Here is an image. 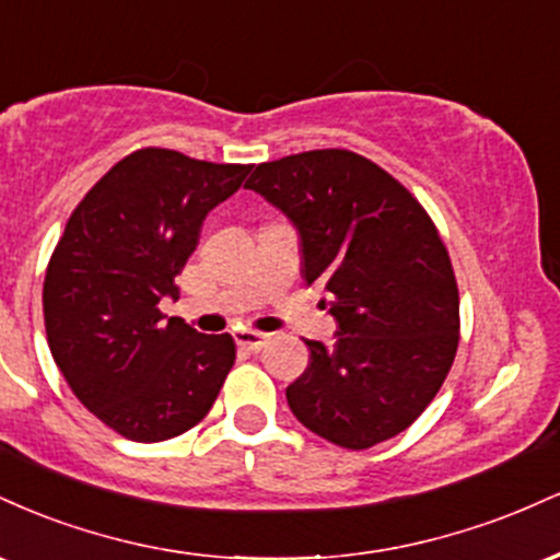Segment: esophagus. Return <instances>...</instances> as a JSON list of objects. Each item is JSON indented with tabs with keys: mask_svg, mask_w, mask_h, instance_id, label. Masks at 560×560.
<instances>
[{
	"mask_svg": "<svg viewBox=\"0 0 560 560\" xmlns=\"http://www.w3.org/2000/svg\"><path fill=\"white\" fill-rule=\"evenodd\" d=\"M234 339H236V345L242 347V350H249V352H260L262 347L271 342V337H268V334L253 331V329L234 331Z\"/></svg>",
	"mask_w": 560,
	"mask_h": 560,
	"instance_id": "obj_1",
	"label": "esophagus"
}]
</instances>
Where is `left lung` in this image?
I'll return each mask as SVG.
<instances>
[{"label":"left lung","mask_w":560,"mask_h":560,"mask_svg":"<svg viewBox=\"0 0 560 560\" xmlns=\"http://www.w3.org/2000/svg\"><path fill=\"white\" fill-rule=\"evenodd\" d=\"M258 191L294 223L302 276L320 284L337 339L311 350L287 387L302 427L347 450L405 432L445 382L458 350V284L421 202L369 158L313 150L255 168Z\"/></svg>","instance_id":"left-lung-1"}]
</instances>
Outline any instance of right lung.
Listing matches in <instances>:
<instances>
[{"instance_id":"add662e5","label":"right lung","mask_w":560,"mask_h":560,"mask_svg":"<svg viewBox=\"0 0 560 560\" xmlns=\"http://www.w3.org/2000/svg\"><path fill=\"white\" fill-rule=\"evenodd\" d=\"M253 165L205 163L144 147L96 182L57 242L44 279V326L73 395L113 432L163 442L213 408L236 358L231 334L165 320L202 221Z\"/></svg>"}]
</instances>
